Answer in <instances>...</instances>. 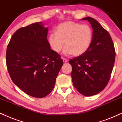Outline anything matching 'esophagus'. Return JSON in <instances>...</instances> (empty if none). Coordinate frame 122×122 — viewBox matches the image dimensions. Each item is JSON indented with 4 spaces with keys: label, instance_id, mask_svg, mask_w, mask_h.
<instances>
[{
    "label": "esophagus",
    "instance_id": "obj_1",
    "mask_svg": "<svg viewBox=\"0 0 122 122\" xmlns=\"http://www.w3.org/2000/svg\"><path fill=\"white\" fill-rule=\"evenodd\" d=\"M62 60H63V61H64V62H67V61H67V60L65 58H63Z\"/></svg>",
    "mask_w": 122,
    "mask_h": 122
}]
</instances>
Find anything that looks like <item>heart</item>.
<instances>
[{"label":"heart","mask_w":122,"mask_h":122,"mask_svg":"<svg viewBox=\"0 0 122 122\" xmlns=\"http://www.w3.org/2000/svg\"><path fill=\"white\" fill-rule=\"evenodd\" d=\"M93 32L89 25L67 21L59 25L56 33L49 35L48 41L50 47L56 53L62 50L65 42V53L79 56L85 53L90 47Z\"/></svg>","instance_id":"obj_1"}]
</instances>
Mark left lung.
I'll return each instance as SVG.
<instances>
[{
    "label": "left lung",
    "mask_w": 122,
    "mask_h": 122,
    "mask_svg": "<svg viewBox=\"0 0 122 122\" xmlns=\"http://www.w3.org/2000/svg\"><path fill=\"white\" fill-rule=\"evenodd\" d=\"M88 20L93 29L90 47L85 53L69 60L74 86L81 95L91 96L104 89L109 80L115 62V51L110 34L96 20Z\"/></svg>",
    "instance_id": "1"
}]
</instances>
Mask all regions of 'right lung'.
<instances>
[{"label": "right lung", "mask_w": 122, "mask_h": 122, "mask_svg": "<svg viewBox=\"0 0 122 122\" xmlns=\"http://www.w3.org/2000/svg\"><path fill=\"white\" fill-rule=\"evenodd\" d=\"M48 27L36 22L13 34L7 46L6 64L15 84L27 95L42 98L54 87L63 61L51 49Z\"/></svg>", "instance_id": "add662e5"}]
</instances>
